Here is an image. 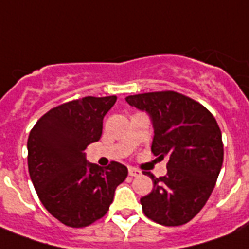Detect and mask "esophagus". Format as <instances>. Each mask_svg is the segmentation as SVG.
<instances>
[{
  "label": "esophagus",
  "mask_w": 249,
  "mask_h": 249,
  "mask_svg": "<svg viewBox=\"0 0 249 249\" xmlns=\"http://www.w3.org/2000/svg\"><path fill=\"white\" fill-rule=\"evenodd\" d=\"M128 173H130L131 177H139V175L142 174V171L139 170V169H135V167H128Z\"/></svg>",
  "instance_id": "esophagus-1"
}]
</instances>
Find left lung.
I'll use <instances>...</instances> for the list:
<instances>
[{
	"label": "left lung",
	"instance_id": "left-lung-1",
	"mask_svg": "<svg viewBox=\"0 0 249 249\" xmlns=\"http://www.w3.org/2000/svg\"><path fill=\"white\" fill-rule=\"evenodd\" d=\"M131 107L151 115L152 152L167 159V174L153 180L151 194L140 198L144 214L163 226L190 222L207 204L223 162L222 134L201 104L174 90L127 96Z\"/></svg>",
	"mask_w": 249,
	"mask_h": 249
}]
</instances>
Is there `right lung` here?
Segmentation results:
<instances>
[{"label":"right lung","instance_id":"add662e5","mask_svg":"<svg viewBox=\"0 0 249 249\" xmlns=\"http://www.w3.org/2000/svg\"><path fill=\"white\" fill-rule=\"evenodd\" d=\"M117 96L72 100L53 107L31 130L28 171L40 201L59 222L86 227L103 218L115 188L127 178L124 165L87 162L86 148L98 142L103 119Z\"/></svg>","mask_w":249,"mask_h":249}]
</instances>
